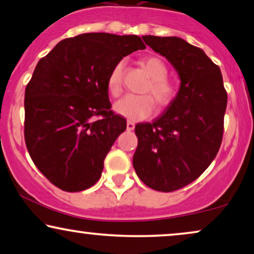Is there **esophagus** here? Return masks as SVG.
<instances>
[{
	"label": "esophagus",
	"instance_id": "esophagus-1",
	"mask_svg": "<svg viewBox=\"0 0 254 254\" xmlns=\"http://www.w3.org/2000/svg\"><path fill=\"white\" fill-rule=\"evenodd\" d=\"M134 128H135V124L131 123V121H127V130L130 131L133 130Z\"/></svg>",
	"mask_w": 254,
	"mask_h": 254
}]
</instances>
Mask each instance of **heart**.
Returning <instances> with one entry per match:
<instances>
[{
	"instance_id": "b5f03b06",
	"label": "heart",
	"mask_w": 254,
	"mask_h": 254,
	"mask_svg": "<svg viewBox=\"0 0 254 254\" xmlns=\"http://www.w3.org/2000/svg\"><path fill=\"white\" fill-rule=\"evenodd\" d=\"M141 67L147 71L150 79L141 89L140 96H126L119 100L114 110L119 116L129 120H143L154 112L155 104L158 110L171 105L177 96V88L168 78V67L161 58L147 55L140 61ZM125 62L114 65L107 77V90L113 98H118L124 91Z\"/></svg>"
}]
</instances>
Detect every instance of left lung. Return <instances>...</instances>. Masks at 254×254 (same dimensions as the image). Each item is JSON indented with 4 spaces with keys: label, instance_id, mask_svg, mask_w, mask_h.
<instances>
[{
    "label": "left lung",
    "instance_id": "1",
    "mask_svg": "<svg viewBox=\"0 0 254 254\" xmlns=\"http://www.w3.org/2000/svg\"><path fill=\"white\" fill-rule=\"evenodd\" d=\"M142 38L171 62L182 83L161 116L135 126L133 165L148 187L173 192L199 178L216 157L228 96L220 67L201 48L178 37Z\"/></svg>",
    "mask_w": 254,
    "mask_h": 254
}]
</instances>
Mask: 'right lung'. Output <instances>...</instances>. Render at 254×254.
I'll list each match as a JSON object with an SVG mask.
<instances>
[{"mask_svg":"<svg viewBox=\"0 0 254 254\" xmlns=\"http://www.w3.org/2000/svg\"><path fill=\"white\" fill-rule=\"evenodd\" d=\"M145 45L137 36L84 33L41 58L25 89L24 138L38 170L65 192L98 182L126 119L111 110L107 77Z\"/></svg>","mask_w":254,"mask_h":254,"instance_id":"obj_1","label":"right lung"}]
</instances>
